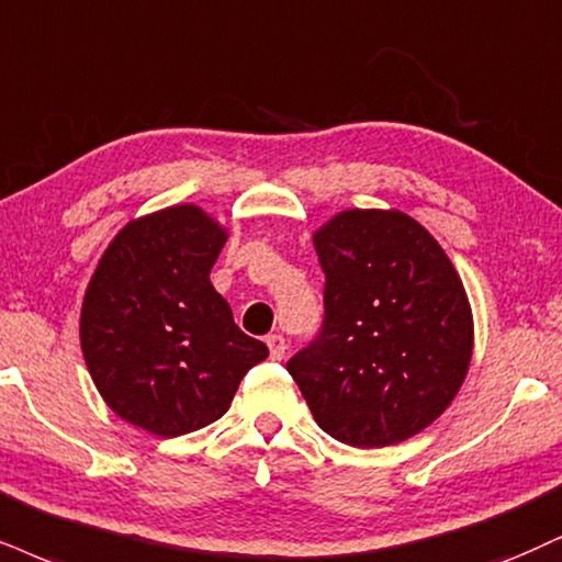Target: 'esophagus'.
Here are the masks:
<instances>
[{
    "label": "esophagus",
    "mask_w": 562,
    "mask_h": 562,
    "mask_svg": "<svg viewBox=\"0 0 562 562\" xmlns=\"http://www.w3.org/2000/svg\"><path fill=\"white\" fill-rule=\"evenodd\" d=\"M266 344H268V349H270V359H276V362H279V359H283V355H286V349H289L286 338H283L281 334H270L266 338Z\"/></svg>",
    "instance_id": "1"
}]
</instances>
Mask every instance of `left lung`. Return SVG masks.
I'll return each instance as SVG.
<instances>
[{"mask_svg":"<svg viewBox=\"0 0 562 562\" xmlns=\"http://www.w3.org/2000/svg\"><path fill=\"white\" fill-rule=\"evenodd\" d=\"M317 336L286 362L321 429L401 442L446 412L472 359V310L442 247L398 211H344L315 234Z\"/></svg>","mask_w":562,"mask_h":562,"instance_id":"8db88e82","label":"left lung"}]
</instances>
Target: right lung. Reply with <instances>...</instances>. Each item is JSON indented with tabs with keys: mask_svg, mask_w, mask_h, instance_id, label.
<instances>
[{
	"mask_svg": "<svg viewBox=\"0 0 562 562\" xmlns=\"http://www.w3.org/2000/svg\"><path fill=\"white\" fill-rule=\"evenodd\" d=\"M226 234L195 205L127 224L95 268L80 315L82 357L103 401L161 438L224 417L268 357L211 283Z\"/></svg>",
	"mask_w": 562,
	"mask_h": 562,
	"instance_id": "right-lung-1",
	"label": "right lung"
}]
</instances>
